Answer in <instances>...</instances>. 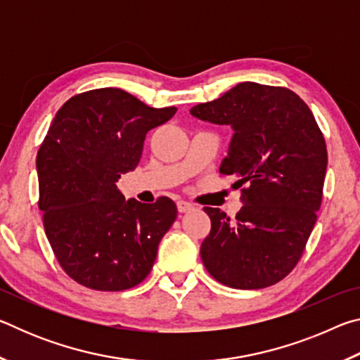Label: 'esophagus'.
I'll list each match as a JSON object with an SVG mask.
<instances>
[{
	"instance_id": "obj_1",
	"label": "esophagus",
	"mask_w": 360,
	"mask_h": 360,
	"mask_svg": "<svg viewBox=\"0 0 360 360\" xmlns=\"http://www.w3.org/2000/svg\"><path fill=\"white\" fill-rule=\"evenodd\" d=\"M192 208H193V205L186 202V200H179V202H178V211L179 212H187V211H191Z\"/></svg>"
}]
</instances>
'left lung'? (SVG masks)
Instances as JSON below:
<instances>
[{"label":"left lung","mask_w":360,"mask_h":360,"mask_svg":"<svg viewBox=\"0 0 360 360\" xmlns=\"http://www.w3.org/2000/svg\"><path fill=\"white\" fill-rule=\"evenodd\" d=\"M191 114L233 129L219 172L235 176L245 203L235 221L205 206L203 265L233 289L279 283L302 259L322 203L327 148L311 109L285 87L241 82Z\"/></svg>","instance_id":"obj_1"}]
</instances>
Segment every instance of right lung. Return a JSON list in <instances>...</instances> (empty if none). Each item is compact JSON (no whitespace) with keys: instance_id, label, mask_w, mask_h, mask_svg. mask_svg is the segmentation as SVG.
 Listing matches in <instances>:
<instances>
[{"instance_id":"obj_1","label":"right lung","mask_w":360,"mask_h":360,"mask_svg":"<svg viewBox=\"0 0 360 360\" xmlns=\"http://www.w3.org/2000/svg\"><path fill=\"white\" fill-rule=\"evenodd\" d=\"M174 112L108 87L71 96L53 117L36 157L38 206L52 251L76 283L117 292L150 273L178 208L168 197L125 202L115 182L136 168L146 133Z\"/></svg>"}]
</instances>
